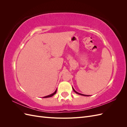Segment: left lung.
<instances>
[{
    "mask_svg": "<svg viewBox=\"0 0 127 127\" xmlns=\"http://www.w3.org/2000/svg\"><path fill=\"white\" fill-rule=\"evenodd\" d=\"M72 90H73V91H74L75 93H76V94H78V95H83V96H88L89 95H84V94H80V93H78V92H76L74 89V88L72 87Z\"/></svg>",
    "mask_w": 127,
    "mask_h": 127,
    "instance_id": "left-lung-1",
    "label": "left lung"
}]
</instances>
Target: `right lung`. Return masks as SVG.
<instances>
[{
    "mask_svg": "<svg viewBox=\"0 0 127 127\" xmlns=\"http://www.w3.org/2000/svg\"><path fill=\"white\" fill-rule=\"evenodd\" d=\"M56 93H57V89H56V90L55 91V92L54 93H52V94H50V95H49L45 96L43 97V98H48V97H52V96L54 95Z\"/></svg>",
    "mask_w": 127,
    "mask_h": 127,
    "instance_id": "right-lung-1",
    "label": "right lung"
}]
</instances>
